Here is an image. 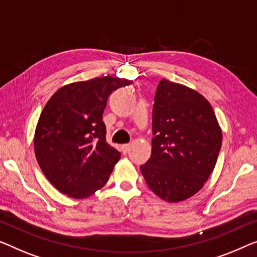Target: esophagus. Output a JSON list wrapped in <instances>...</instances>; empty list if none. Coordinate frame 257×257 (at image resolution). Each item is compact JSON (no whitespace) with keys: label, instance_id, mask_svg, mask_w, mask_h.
<instances>
[{"label":"esophagus","instance_id":"34e87169","mask_svg":"<svg viewBox=\"0 0 257 257\" xmlns=\"http://www.w3.org/2000/svg\"><path fill=\"white\" fill-rule=\"evenodd\" d=\"M121 150L123 153H128L130 150V144H123L121 145Z\"/></svg>","mask_w":257,"mask_h":257}]
</instances>
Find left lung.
<instances>
[{
    "mask_svg": "<svg viewBox=\"0 0 257 257\" xmlns=\"http://www.w3.org/2000/svg\"><path fill=\"white\" fill-rule=\"evenodd\" d=\"M151 157L141 172L157 196L181 202L200 190L216 166L221 129L209 101L181 84L160 80L152 109Z\"/></svg>",
    "mask_w": 257,
    "mask_h": 257,
    "instance_id": "1",
    "label": "left lung"
}]
</instances>
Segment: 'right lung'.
Here are the masks:
<instances>
[{"instance_id": "right-lung-1", "label": "right lung", "mask_w": 257, "mask_h": 257, "mask_svg": "<svg viewBox=\"0 0 257 257\" xmlns=\"http://www.w3.org/2000/svg\"><path fill=\"white\" fill-rule=\"evenodd\" d=\"M132 80L105 76L57 90L40 114L34 152L46 178L72 198H86L108 181L120 152L106 142L108 97Z\"/></svg>"}]
</instances>
